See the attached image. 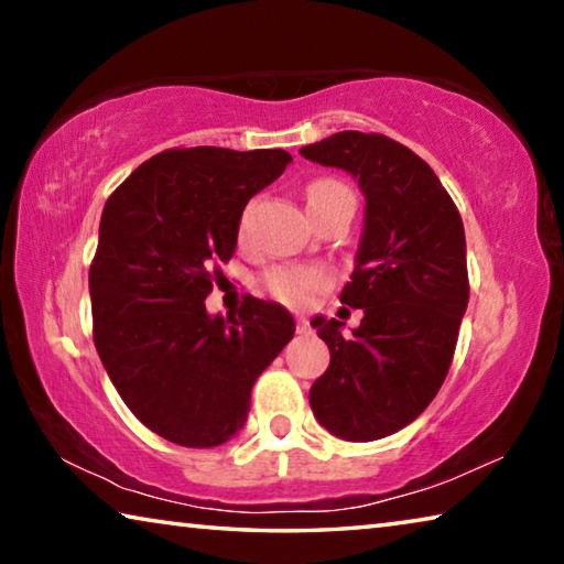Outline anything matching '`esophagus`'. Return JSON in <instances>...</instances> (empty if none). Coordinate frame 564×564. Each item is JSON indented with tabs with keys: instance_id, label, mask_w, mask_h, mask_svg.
Instances as JSON below:
<instances>
[{
	"instance_id": "esophagus-1",
	"label": "esophagus",
	"mask_w": 564,
	"mask_h": 564,
	"mask_svg": "<svg viewBox=\"0 0 564 564\" xmlns=\"http://www.w3.org/2000/svg\"><path fill=\"white\" fill-rule=\"evenodd\" d=\"M295 328H299V333H311V321L305 316H299V321H295Z\"/></svg>"
}]
</instances>
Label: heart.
<instances>
[{"label":"heart","mask_w":564,"mask_h":564,"mask_svg":"<svg viewBox=\"0 0 564 564\" xmlns=\"http://www.w3.org/2000/svg\"><path fill=\"white\" fill-rule=\"evenodd\" d=\"M338 191H348V188L333 178H318L305 188V198H308V206H313V204H321L323 198L338 194ZM248 216H251V212H246L241 216V226H238L241 236L248 228ZM263 283L279 301L301 305L311 299V293H316L328 283V273L323 269H316V265H275V269L265 273Z\"/></svg>","instance_id":"obj_1"}]
</instances>
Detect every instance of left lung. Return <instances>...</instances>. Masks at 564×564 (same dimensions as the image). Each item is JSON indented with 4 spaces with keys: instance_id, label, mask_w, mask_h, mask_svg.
I'll return each instance as SVG.
<instances>
[{
    "instance_id": "left-lung-1",
    "label": "left lung",
    "mask_w": 564,
    "mask_h": 564,
    "mask_svg": "<svg viewBox=\"0 0 564 564\" xmlns=\"http://www.w3.org/2000/svg\"><path fill=\"white\" fill-rule=\"evenodd\" d=\"M301 156L348 171L366 198L356 269L340 293L362 321L350 336L336 318L311 321L330 350L311 408L343 441H378L431 405L453 362L470 299L463 218L435 171L383 133L338 131Z\"/></svg>"
}]
</instances>
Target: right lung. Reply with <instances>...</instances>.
<instances>
[{
    "label": "right lung",
    "instance_id": "right-lung-1",
    "mask_svg": "<svg viewBox=\"0 0 564 564\" xmlns=\"http://www.w3.org/2000/svg\"><path fill=\"white\" fill-rule=\"evenodd\" d=\"M283 149H169L109 196L89 269L94 343L113 388L149 431L216 447L241 431L251 388L293 338L279 303L212 316L214 263L236 251L246 204L273 184Z\"/></svg>",
    "mask_w": 564,
    "mask_h": 564
}]
</instances>
